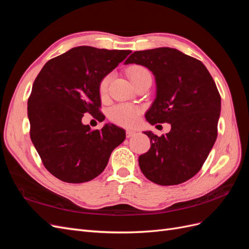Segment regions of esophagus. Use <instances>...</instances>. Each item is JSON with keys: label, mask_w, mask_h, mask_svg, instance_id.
<instances>
[{"label": "esophagus", "mask_w": 249, "mask_h": 249, "mask_svg": "<svg viewBox=\"0 0 249 249\" xmlns=\"http://www.w3.org/2000/svg\"><path fill=\"white\" fill-rule=\"evenodd\" d=\"M136 135V132L133 131V130H126V137L127 138H131L133 136H135Z\"/></svg>", "instance_id": "esophagus-1"}]
</instances>
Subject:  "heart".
Listing matches in <instances>:
<instances>
[{"label": "heart", "mask_w": 249, "mask_h": 249, "mask_svg": "<svg viewBox=\"0 0 249 249\" xmlns=\"http://www.w3.org/2000/svg\"><path fill=\"white\" fill-rule=\"evenodd\" d=\"M129 74L133 83L141 78L150 77L149 71L142 66L131 67ZM110 80H111V76L108 74V76L104 77L100 82L99 91L101 96H105L107 94ZM140 114H141V109L138 108L137 106H134V105H131V104H118L110 110L109 117L113 123H115L119 125L132 126L134 124H136Z\"/></svg>", "instance_id": "heart-1"}]
</instances>
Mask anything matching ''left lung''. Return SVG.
I'll return each mask as SVG.
<instances>
[{
  "mask_svg": "<svg viewBox=\"0 0 249 249\" xmlns=\"http://www.w3.org/2000/svg\"><path fill=\"white\" fill-rule=\"evenodd\" d=\"M154 73L157 96L145 118L150 124L167 123L171 130L150 140L139 166L153 183L182 184L202 167L217 138L221 99L215 82L199 60L171 48L137 51L125 60Z\"/></svg>",
  "mask_w": 249,
  "mask_h": 249,
  "instance_id": "left-lung-1",
  "label": "left lung"
}]
</instances>
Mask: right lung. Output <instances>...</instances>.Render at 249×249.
Here are the masks:
<instances>
[{"mask_svg":"<svg viewBox=\"0 0 249 249\" xmlns=\"http://www.w3.org/2000/svg\"><path fill=\"white\" fill-rule=\"evenodd\" d=\"M131 51L77 47L53 58L36 77L28 100L30 137L53 176L66 183L93 179L106 168L125 131L107 124L91 130L82 124L84 113L99 122L100 82Z\"/></svg>","mask_w":249,"mask_h":249,"instance_id":"1","label":"right lung"}]
</instances>
